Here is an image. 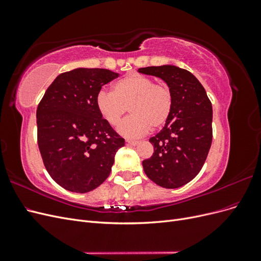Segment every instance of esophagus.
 I'll return each mask as SVG.
<instances>
[{
  "mask_svg": "<svg viewBox=\"0 0 261 261\" xmlns=\"http://www.w3.org/2000/svg\"><path fill=\"white\" fill-rule=\"evenodd\" d=\"M126 143H127L128 145H133V146H136L139 141L138 140H132V139H127L126 140Z\"/></svg>",
  "mask_w": 261,
  "mask_h": 261,
  "instance_id": "34e87169",
  "label": "esophagus"
}]
</instances>
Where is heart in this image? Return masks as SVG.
<instances>
[{"instance_id":"b5f03b06","label":"heart","mask_w":261,"mask_h":261,"mask_svg":"<svg viewBox=\"0 0 261 261\" xmlns=\"http://www.w3.org/2000/svg\"><path fill=\"white\" fill-rule=\"evenodd\" d=\"M173 106L174 98L168 85L138 74L125 76L113 84L112 92L101 90L96 97L100 116L111 126L121 122L128 108L132 115L118 126V133L125 137H140L151 127H162L170 120Z\"/></svg>"}]
</instances>
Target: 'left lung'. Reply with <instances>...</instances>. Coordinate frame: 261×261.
Segmentation results:
<instances>
[{
    "mask_svg": "<svg viewBox=\"0 0 261 261\" xmlns=\"http://www.w3.org/2000/svg\"><path fill=\"white\" fill-rule=\"evenodd\" d=\"M139 73L156 76L172 90L174 106L170 120L149 139L152 155L143 161L146 175L156 185L177 188L200 172L212 143V106L199 81L174 65L149 66Z\"/></svg>",
    "mask_w": 261,
    "mask_h": 261,
    "instance_id": "1",
    "label": "left lung"
}]
</instances>
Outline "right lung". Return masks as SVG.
<instances>
[{"mask_svg": "<svg viewBox=\"0 0 261 261\" xmlns=\"http://www.w3.org/2000/svg\"><path fill=\"white\" fill-rule=\"evenodd\" d=\"M118 77L103 68L60 74L37 109V138L44 167L63 188L88 193L108 178L125 140L102 118L96 97Z\"/></svg>", "mask_w": 261, "mask_h": 261, "instance_id": "add662e5", "label": "right lung"}]
</instances>
